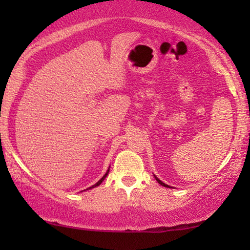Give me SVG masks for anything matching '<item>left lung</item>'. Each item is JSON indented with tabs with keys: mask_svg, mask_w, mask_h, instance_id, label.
I'll list each match as a JSON object with an SVG mask.
<instances>
[{
	"mask_svg": "<svg viewBox=\"0 0 250 250\" xmlns=\"http://www.w3.org/2000/svg\"><path fill=\"white\" fill-rule=\"evenodd\" d=\"M155 179H156V181H157V182H158L159 184H162V186H163V187H165V188H170L169 186H167V184H165V183H164V182H162V181H160V180L158 179V177H157L156 175H155Z\"/></svg>",
	"mask_w": 250,
	"mask_h": 250,
	"instance_id": "1",
	"label": "left lung"
}]
</instances>
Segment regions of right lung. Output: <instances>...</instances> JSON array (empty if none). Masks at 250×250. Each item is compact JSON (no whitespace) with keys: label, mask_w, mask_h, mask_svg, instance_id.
<instances>
[{"label":"right lung","mask_w":250,"mask_h":250,"mask_svg":"<svg viewBox=\"0 0 250 250\" xmlns=\"http://www.w3.org/2000/svg\"><path fill=\"white\" fill-rule=\"evenodd\" d=\"M108 173H109V168H108V170H107V173H105V174H104V176H102V179H101V180H99V181H98V182L94 184V186H92L91 188H88V189H92V188H95V187L100 186V184L102 183V181H104V180L105 179V176H107V175H108Z\"/></svg>","instance_id":"right-lung-1"}]
</instances>
